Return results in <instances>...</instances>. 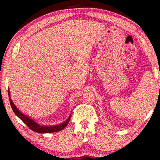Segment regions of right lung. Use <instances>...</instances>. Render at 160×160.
<instances>
[{
	"label": "right lung",
	"instance_id": "1",
	"mask_svg": "<svg viewBox=\"0 0 160 160\" xmlns=\"http://www.w3.org/2000/svg\"><path fill=\"white\" fill-rule=\"evenodd\" d=\"M8 98H9L10 104L12 108L13 111H14L15 114H16L17 117H18L19 119H20L24 123H25L26 125L30 129V130L34 131V132H38V133H50V132H59V131L62 130L64 128H65V127L68 125V124L70 119H71V114L69 116V117L68 118L66 121H65L64 122H62V123L61 124H56V125H52V126L41 125V124L37 123L35 120L31 119V118H30L29 117H28L27 115L24 114L23 113H22L21 111L17 108V106H15L14 102H13L12 98H11L9 89L8 90Z\"/></svg>",
	"mask_w": 160,
	"mask_h": 160
}]
</instances>
